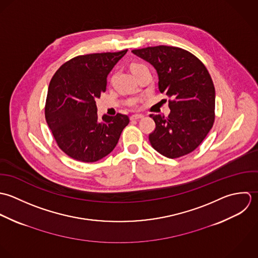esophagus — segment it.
<instances>
[{
	"label": "esophagus",
	"mask_w": 258,
	"mask_h": 258,
	"mask_svg": "<svg viewBox=\"0 0 258 258\" xmlns=\"http://www.w3.org/2000/svg\"><path fill=\"white\" fill-rule=\"evenodd\" d=\"M143 117H144L143 114H133V115H131V120H138Z\"/></svg>",
	"instance_id": "esophagus-1"
}]
</instances>
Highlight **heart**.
Here are the masks:
<instances>
[{
  "label": "heart",
  "instance_id": "obj_1",
  "mask_svg": "<svg viewBox=\"0 0 258 258\" xmlns=\"http://www.w3.org/2000/svg\"><path fill=\"white\" fill-rule=\"evenodd\" d=\"M142 67H144V64H142V63H134L132 66V72H135L136 70H138V69H140Z\"/></svg>",
  "mask_w": 258,
  "mask_h": 258
}]
</instances>
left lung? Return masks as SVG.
I'll return each mask as SVG.
<instances>
[{
	"mask_svg": "<svg viewBox=\"0 0 258 258\" xmlns=\"http://www.w3.org/2000/svg\"><path fill=\"white\" fill-rule=\"evenodd\" d=\"M156 71L158 90L172 98L167 117L151 114L155 130L149 137L160 155L176 158L194 152L214 121L215 90L205 64L176 47L157 46L132 51Z\"/></svg>",
	"mask_w": 258,
	"mask_h": 258,
	"instance_id": "8db88e82",
	"label": "left lung"
}]
</instances>
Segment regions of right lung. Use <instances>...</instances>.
<instances>
[{"instance_id":"obj_1","label":"right lung","mask_w":258,"mask_h":258,"mask_svg":"<svg viewBox=\"0 0 258 258\" xmlns=\"http://www.w3.org/2000/svg\"><path fill=\"white\" fill-rule=\"evenodd\" d=\"M127 50L78 55L64 62L51 80L46 120L58 148L74 159L95 162L110 154L122 130L125 114L98 118L96 100L105 92L106 78Z\"/></svg>"}]
</instances>
